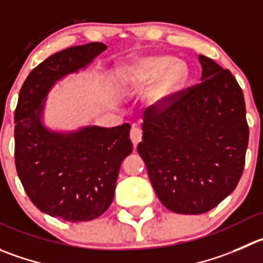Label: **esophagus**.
<instances>
[{
    "mask_svg": "<svg viewBox=\"0 0 263 263\" xmlns=\"http://www.w3.org/2000/svg\"><path fill=\"white\" fill-rule=\"evenodd\" d=\"M130 139H132L134 146H137L142 141V130L138 126L132 127V130H130Z\"/></svg>",
    "mask_w": 263,
    "mask_h": 263,
    "instance_id": "esophagus-1",
    "label": "esophagus"
}]
</instances>
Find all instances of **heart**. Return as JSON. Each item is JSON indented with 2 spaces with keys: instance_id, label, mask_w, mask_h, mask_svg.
Returning a JSON list of instances; mask_svg holds the SVG:
<instances>
[{
  "instance_id": "obj_1",
  "label": "heart",
  "mask_w": 263,
  "mask_h": 263,
  "mask_svg": "<svg viewBox=\"0 0 263 263\" xmlns=\"http://www.w3.org/2000/svg\"><path fill=\"white\" fill-rule=\"evenodd\" d=\"M124 80L137 86H148L154 102H166L178 92L189 81L190 71L184 62L177 61L169 55H156L138 59L124 67Z\"/></svg>"
}]
</instances>
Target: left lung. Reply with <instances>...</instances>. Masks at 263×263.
<instances>
[{"instance_id": "left-lung-1", "label": "left lung", "mask_w": 263, "mask_h": 263, "mask_svg": "<svg viewBox=\"0 0 263 263\" xmlns=\"http://www.w3.org/2000/svg\"><path fill=\"white\" fill-rule=\"evenodd\" d=\"M199 61L200 84L144 111L137 147L160 201L181 214L206 213L236 189L249 139L236 79L204 55Z\"/></svg>"}]
</instances>
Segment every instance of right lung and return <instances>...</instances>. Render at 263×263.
<instances>
[{"label": "right lung", "instance_id": "obj_1", "mask_svg": "<svg viewBox=\"0 0 263 263\" xmlns=\"http://www.w3.org/2000/svg\"><path fill=\"white\" fill-rule=\"evenodd\" d=\"M102 42L72 46L40 63L24 81L15 108V166L31 201L68 222L98 218L111 205L121 162L133 149L130 125L89 126L62 134L41 124L55 81L106 50Z\"/></svg>", "mask_w": 263, "mask_h": 263}]
</instances>
